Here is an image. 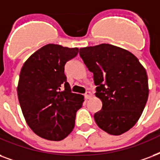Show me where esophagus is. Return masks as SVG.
I'll return each instance as SVG.
<instances>
[{
    "instance_id": "obj_1",
    "label": "esophagus",
    "mask_w": 160,
    "mask_h": 160,
    "mask_svg": "<svg viewBox=\"0 0 160 160\" xmlns=\"http://www.w3.org/2000/svg\"><path fill=\"white\" fill-rule=\"evenodd\" d=\"M91 97H92V94L91 93V92H86V93L85 94V99H91Z\"/></svg>"
}]
</instances>
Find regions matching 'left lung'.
Instances as JSON below:
<instances>
[{"label":"left lung","mask_w":160,"mask_h":160,"mask_svg":"<svg viewBox=\"0 0 160 160\" xmlns=\"http://www.w3.org/2000/svg\"><path fill=\"white\" fill-rule=\"evenodd\" d=\"M80 56L93 73L96 96L102 102V110L94 115L97 126L116 136L128 132L148 100L144 67L131 52L108 43L81 48Z\"/></svg>","instance_id":"obj_1"}]
</instances>
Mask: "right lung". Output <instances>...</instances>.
<instances>
[{
	"label": "right lung",
	"instance_id": "1",
	"mask_svg": "<svg viewBox=\"0 0 160 160\" xmlns=\"http://www.w3.org/2000/svg\"><path fill=\"white\" fill-rule=\"evenodd\" d=\"M78 52V48L48 43L32 53L21 69L18 96L23 117L44 139L63 140L75 128L84 96L71 92L64 65Z\"/></svg>",
	"mask_w": 160,
	"mask_h": 160
}]
</instances>
